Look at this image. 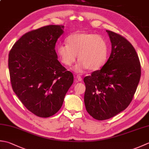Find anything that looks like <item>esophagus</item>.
<instances>
[{"label":"esophagus","mask_w":149,"mask_h":149,"mask_svg":"<svg viewBox=\"0 0 149 149\" xmlns=\"http://www.w3.org/2000/svg\"><path fill=\"white\" fill-rule=\"evenodd\" d=\"M77 79V80L78 81H82V77H81V76H80V75H77V76H76V77H75Z\"/></svg>","instance_id":"34e87169"}]
</instances>
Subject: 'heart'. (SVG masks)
<instances>
[{
  "mask_svg": "<svg viewBox=\"0 0 149 149\" xmlns=\"http://www.w3.org/2000/svg\"><path fill=\"white\" fill-rule=\"evenodd\" d=\"M67 44H59L56 51L60 61L65 66H71L77 59L79 61L73 69L83 72L89 68L97 70L105 65L108 57V46L102 36L97 34L79 32L68 36Z\"/></svg>",
  "mask_w": 149,
  "mask_h": 149,
  "instance_id": "b5f03b06",
  "label": "heart"
}]
</instances>
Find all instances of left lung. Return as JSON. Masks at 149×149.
Segmentation results:
<instances>
[{
  "label": "left lung",
  "mask_w": 149,
  "mask_h": 149,
  "mask_svg": "<svg viewBox=\"0 0 149 149\" xmlns=\"http://www.w3.org/2000/svg\"><path fill=\"white\" fill-rule=\"evenodd\" d=\"M106 32L111 43L109 58L100 70L84 78L85 107L98 120L112 118L127 108L141 76L140 60L131 43L118 34Z\"/></svg>",
  "instance_id": "1"
}]
</instances>
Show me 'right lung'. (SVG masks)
I'll return each instance as SVG.
<instances>
[{"instance_id": "right-lung-1", "label": "right lung", "mask_w": 149, "mask_h": 149, "mask_svg": "<svg viewBox=\"0 0 149 149\" xmlns=\"http://www.w3.org/2000/svg\"><path fill=\"white\" fill-rule=\"evenodd\" d=\"M64 26L50 25L24 34L9 54L13 90L26 108L47 118L61 108L74 82L58 60L55 46Z\"/></svg>"}]
</instances>
